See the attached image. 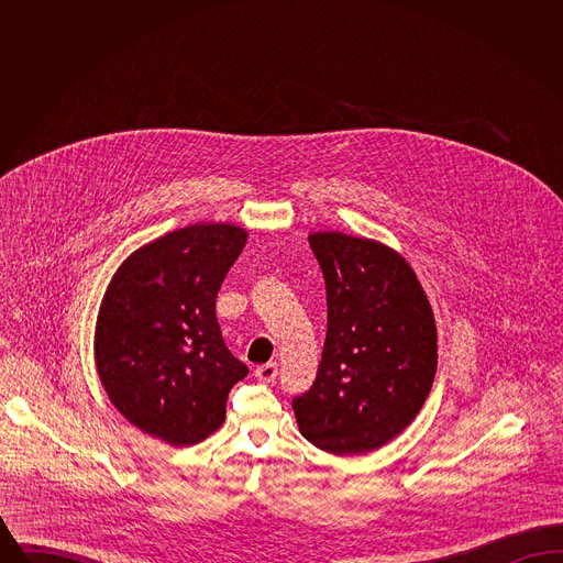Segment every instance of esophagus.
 <instances>
[{
  "label": "esophagus",
  "mask_w": 563,
  "mask_h": 563,
  "mask_svg": "<svg viewBox=\"0 0 563 563\" xmlns=\"http://www.w3.org/2000/svg\"><path fill=\"white\" fill-rule=\"evenodd\" d=\"M278 374V367H276V363H266V365H260L257 369H255V377L260 379V382H274V377Z\"/></svg>",
  "instance_id": "esophagus-1"
}]
</instances>
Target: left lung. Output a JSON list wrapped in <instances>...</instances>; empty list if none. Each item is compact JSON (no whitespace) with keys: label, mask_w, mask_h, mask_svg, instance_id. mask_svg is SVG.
<instances>
[{"label":"left lung","mask_w":563,"mask_h":563,"mask_svg":"<svg viewBox=\"0 0 563 563\" xmlns=\"http://www.w3.org/2000/svg\"><path fill=\"white\" fill-rule=\"evenodd\" d=\"M308 242L327 287V338L312 388L294 399L297 427L329 454H369L401 434L429 397L432 308L388 244L344 232H312Z\"/></svg>","instance_id":"1"}]
</instances>
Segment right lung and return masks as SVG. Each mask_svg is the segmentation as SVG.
<instances>
[{"instance_id": "1", "label": "right lung", "mask_w": 563, "mask_h": 563, "mask_svg": "<svg viewBox=\"0 0 563 563\" xmlns=\"http://www.w3.org/2000/svg\"><path fill=\"white\" fill-rule=\"evenodd\" d=\"M249 241L234 223H194L133 251L115 269L95 327V365L111 405L168 445L205 441L249 374L225 349L217 291Z\"/></svg>"}]
</instances>
